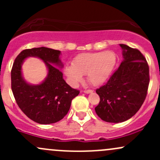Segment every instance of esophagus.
<instances>
[{
	"instance_id": "obj_1",
	"label": "esophagus",
	"mask_w": 160,
	"mask_h": 160,
	"mask_svg": "<svg viewBox=\"0 0 160 160\" xmlns=\"http://www.w3.org/2000/svg\"><path fill=\"white\" fill-rule=\"evenodd\" d=\"M83 92H84L85 93H92V92H93V90H85Z\"/></svg>"
}]
</instances>
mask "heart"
I'll use <instances>...</instances> for the list:
<instances>
[{
    "instance_id": "heart-1",
    "label": "heart",
    "mask_w": 160,
    "mask_h": 160,
    "mask_svg": "<svg viewBox=\"0 0 160 160\" xmlns=\"http://www.w3.org/2000/svg\"><path fill=\"white\" fill-rule=\"evenodd\" d=\"M116 62L117 56L112 51L81 53L73 59L72 66L65 67L64 72L74 87L83 80V75H87L91 84L98 86L108 80Z\"/></svg>"
}]
</instances>
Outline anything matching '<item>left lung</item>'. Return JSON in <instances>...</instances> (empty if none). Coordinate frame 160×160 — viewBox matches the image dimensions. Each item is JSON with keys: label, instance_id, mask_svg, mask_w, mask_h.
Here are the masks:
<instances>
[{"label": "left lung", "instance_id": "left-lung-1", "mask_svg": "<svg viewBox=\"0 0 160 160\" xmlns=\"http://www.w3.org/2000/svg\"><path fill=\"white\" fill-rule=\"evenodd\" d=\"M123 61L108 81L96 93L100 102L95 108L103 121L119 123L135 115L146 98L149 83V68L141 52L125 44Z\"/></svg>", "mask_w": 160, "mask_h": 160}]
</instances>
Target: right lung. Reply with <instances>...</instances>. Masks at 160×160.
Segmentation results:
<instances>
[{"label": "right lung", "mask_w": 160, "mask_h": 160, "mask_svg": "<svg viewBox=\"0 0 160 160\" xmlns=\"http://www.w3.org/2000/svg\"><path fill=\"white\" fill-rule=\"evenodd\" d=\"M59 55V50L46 47L25 49L16 57L11 69V90L16 103L27 117L42 125L63 118L72 100L80 93L63 80ZM29 56L41 58L48 68V77L40 85H29L22 77L21 65Z\"/></svg>", "instance_id": "right-lung-1"}]
</instances>
